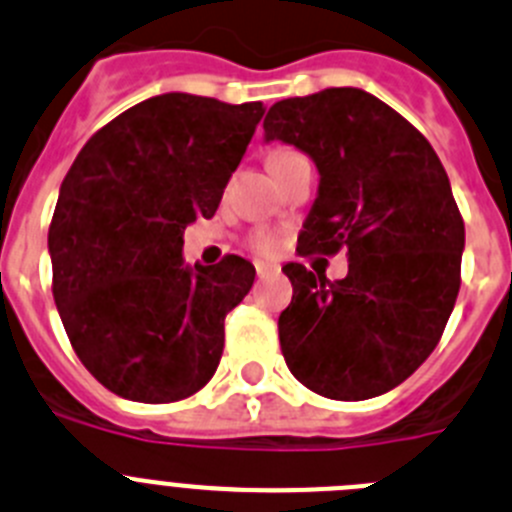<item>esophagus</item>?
Listing matches in <instances>:
<instances>
[{"label":"esophagus","instance_id":"esophagus-1","mask_svg":"<svg viewBox=\"0 0 512 512\" xmlns=\"http://www.w3.org/2000/svg\"><path fill=\"white\" fill-rule=\"evenodd\" d=\"M255 272H257V278H267V275H275V267L270 265H262V262H257L255 265Z\"/></svg>","mask_w":512,"mask_h":512}]
</instances>
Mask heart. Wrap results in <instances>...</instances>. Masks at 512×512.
<instances>
[{
    "label": "heart",
    "instance_id": "obj_1",
    "mask_svg": "<svg viewBox=\"0 0 512 512\" xmlns=\"http://www.w3.org/2000/svg\"><path fill=\"white\" fill-rule=\"evenodd\" d=\"M293 156H298V151H293V148H275L270 156H267V166H278L283 164V161L293 159ZM250 247L255 255L260 257H272V255H278L280 250V237L278 234H272V232H265V229H260V232H255L250 237Z\"/></svg>",
    "mask_w": 512,
    "mask_h": 512
}]
</instances>
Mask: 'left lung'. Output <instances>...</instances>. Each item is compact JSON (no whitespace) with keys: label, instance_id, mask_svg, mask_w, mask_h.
<instances>
[{"label":"left lung","instance_id":"left-lung-1","mask_svg":"<svg viewBox=\"0 0 512 512\" xmlns=\"http://www.w3.org/2000/svg\"><path fill=\"white\" fill-rule=\"evenodd\" d=\"M267 141H285L321 171L298 255H348V275L290 262L280 313L290 374L315 394H386L427 361L460 293L465 222L427 138L384 100L326 88L267 111Z\"/></svg>","mask_w":512,"mask_h":512}]
</instances>
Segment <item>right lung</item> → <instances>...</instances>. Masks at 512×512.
Instances as JSON below:
<instances>
[{"label":"right lung","mask_w":512,"mask_h":512,"mask_svg":"<svg viewBox=\"0 0 512 512\" xmlns=\"http://www.w3.org/2000/svg\"><path fill=\"white\" fill-rule=\"evenodd\" d=\"M262 113L156 95L98 128L62 179L47 232L52 298L73 351L113 394L171 404L217 371L224 318L255 267L227 255L186 270L181 232L214 217Z\"/></svg>","instance_id":"1"}]
</instances>
